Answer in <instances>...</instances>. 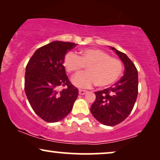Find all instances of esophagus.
Returning a JSON list of instances; mask_svg holds the SVG:
<instances>
[{
	"mask_svg": "<svg viewBox=\"0 0 160 160\" xmlns=\"http://www.w3.org/2000/svg\"><path fill=\"white\" fill-rule=\"evenodd\" d=\"M87 92H88V91L86 90H82V89H80V90H79V94H80V95L86 94Z\"/></svg>",
	"mask_w": 160,
	"mask_h": 160,
	"instance_id": "1",
	"label": "esophagus"
}]
</instances>
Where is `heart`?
I'll use <instances>...</instances> for the list:
<instances>
[{
  "instance_id": "obj_1",
  "label": "heart",
  "mask_w": 160,
  "mask_h": 160,
  "mask_svg": "<svg viewBox=\"0 0 160 160\" xmlns=\"http://www.w3.org/2000/svg\"><path fill=\"white\" fill-rule=\"evenodd\" d=\"M63 63L70 74H78L86 67V72L72 79L74 86L82 88H91L96 84L99 87L110 86L118 80L123 70L120 60L99 49H86L78 55L72 52H67Z\"/></svg>"
}]
</instances>
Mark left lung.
Instances as JSON below:
<instances>
[{
  "instance_id": "1",
  "label": "left lung",
  "mask_w": 160,
  "mask_h": 160,
  "mask_svg": "<svg viewBox=\"0 0 160 160\" xmlns=\"http://www.w3.org/2000/svg\"><path fill=\"white\" fill-rule=\"evenodd\" d=\"M124 65L123 76L113 86L94 92L96 100L91 108L93 117L102 124L115 126L126 119L137 99L138 74L135 64L126 54L110 47Z\"/></svg>"
}]
</instances>
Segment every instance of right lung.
I'll return each mask as SVG.
<instances>
[{"mask_svg": "<svg viewBox=\"0 0 160 160\" xmlns=\"http://www.w3.org/2000/svg\"><path fill=\"white\" fill-rule=\"evenodd\" d=\"M77 44L55 41L37 49L26 66L25 91L32 109L44 121L54 123L71 112L78 89L66 74L63 61ZM60 86L65 88L58 90Z\"/></svg>", "mask_w": 160, "mask_h": 160, "instance_id": "obj_1", "label": "right lung"}]
</instances>
